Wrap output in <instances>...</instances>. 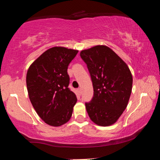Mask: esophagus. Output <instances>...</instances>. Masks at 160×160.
<instances>
[{"label":"esophagus","instance_id":"esophagus-1","mask_svg":"<svg viewBox=\"0 0 160 160\" xmlns=\"http://www.w3.org/2000/svg\"><path fill=\"white\" fill-rule=\"evenodd\" d=\"M77 92H78V94H79V95H80V94H81V89L80 88H78L77 89Z\"/></svg>","mask_w":160,"mask_h":160}]
</instances>
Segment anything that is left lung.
Listing matches in <instances>:
<instances>
[{
  "label": "left lung",
  "mask_w": 160,
  "mask_h": 160,
  "mask_svg": "<svg viewBox=\"0 0 160 160\" xmlns=\"http://www.w3.org/2000/svg\"><path fill=\"white\" fill-rule=\"evenodd\" d=\"M80 56L88 66L94 89L92 99L85 103L88 115L97 125H113L126 109L131 97V70L114 51L104 45L81 51Z\"/></svg>",
  "instance_id": "left-lung-1"
}]
</instances>
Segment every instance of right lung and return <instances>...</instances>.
Masks as SVG:
<instances>
[{
    "mask_svg": "<svg viewBox=\"0 0 160 160\" xmlns=\"http://www.w3.org/2000/svg\"><path fill=\"white\" fill-rule=\"evenodd\" d=\"M78 52L63 47H54L38 57L27 72L26 82L32 106L48 125L58 127L72 116L76 95L68 88V66Z\"/></svg>",
    "mask_w": 160,
    "mask_h": 160,
    "instance_id": "obj_1",
    "label": "right lung"
}]
</instances>
